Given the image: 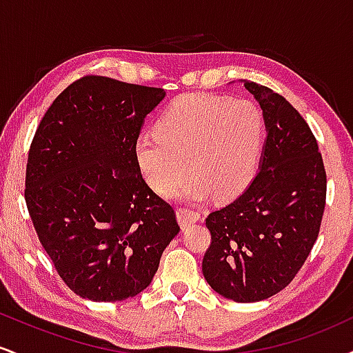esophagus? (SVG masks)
Wrapping results in <instances>:
<instances>
[{"label": "esophagus", "mask_w": 353, "mask_h": 353, "mask_svg": "<svg viewBox=\"0 0 353 353\" xmlns=\"http://www.w3.org/2000/svg\"><path fill=\"white\" fill-rule=\"evenodd\" d=\"M177 221L182 228L185 225L194 224V222H199L201 221V212L199 210H194V209H188V208H179L177 209Z\"/></svg>", "instance_id": "obj_1"}]
</instances>
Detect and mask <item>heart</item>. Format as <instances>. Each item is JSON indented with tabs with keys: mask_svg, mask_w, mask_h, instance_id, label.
<instances>
[{
	"mask_svg": "<svg viewBox=\"0 0 353 353\" xmlns=\"http://www.w3.org/2000/svg\"><path fill=\"white\" fill-rule=\"evenodd\" d=\"M264 148V116L250 101L210 94L176 99L157 121V132L136 141V161L154 190L188 199H230L254 179Z\"/></svg>",
	"mask_w": 353,
	"mask_h": 353,
	"instance_id": "obj_1",
	"label": "heart"
}]
</instances>
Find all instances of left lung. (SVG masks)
<instances>
[{
    "instance_id": "left-lung-1",
    "label": "left lung",
    "mask_w": 353,
    "mask_h": 353,
    "mask_svg": "<svg viewBox=\"0 0 353 353\" xmlns=\"http://www.w3.org/2000/svg\"><path fill=\"white\" fill-rule=\"evenodd\" d=\"M244 86L264 116L259 172L236 201L210 212L205 281L234 302H259L285 289L309 257L325 209L327 176L315 136L283 96Z\"/></svg>"
}]
</instances>
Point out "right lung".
Masks as SVG:
<instances>
[{
    "mask_svg": "<svg viewBox=\"0 0 353 353\" xmlns=\"http://www.w3.org/2000/svg\"><path fill=\"white\" fill-rule=\"evenodd\" d=\"M164 96L161 88L84 76L36 129L24 199L39 242L79 297L117 302L143 292L179 232L134 152L145 116Z\"/></svg>",
    "mask_w": 353,
    "mask_h": 353,
    "instance_id": "1",
    "label": "right lung"
}]
</instances>
